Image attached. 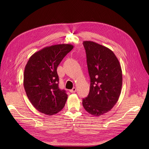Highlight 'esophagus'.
<instances>
[{
	"label": "esophagus",
	"instance_id": "1",
	"mask_svg": "<svg viewBox=\"0 0 149 149\" xmlns=\"http://www.w3.org/2000/svg\"><path fill=\"white\" fill-rule=\"evenodd\" d=\"M70 92H71V93H74V92H76V88H73L72 89L70 90Z\"/></svg>",
	"mask_w": 149,
	"mask_h": 149
}]
</instances>
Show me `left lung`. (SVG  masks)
Segmentation results:
<instances>
[{"mask_svg":"<svg viewBox=\"0 0 149 149\" xmlns=\"http://www.w3.org/2000/svg\"><path fill=\"white\" fill-rule=\"evenodd\" d=\"M83 43L91 85L89 94L82 103L89 113L98 116L111 111L119 99L123 82L121 68L115 54L107 47L91 41Z\"/></svg>","mask_w":149,"mask_h":149,"instance_id":"8db88e82","label":"left lung"}]
</instances>
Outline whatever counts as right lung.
<instances>
[{
  "instance_id": "add662e5",
  "label": "right lung",
  "mask_w": 149,
  "mask_h": 149,
  "mask_svg": "<svg viewBox=\"0 0 149 149\" xmlns=\"http://www.w3.org/2000/svg\"><path fill=\"white\" fill-rule=\"evenodd\" d=\"M73 48L70 44L46 47L34 53L27 62L23 75L24 88L31 104L42 113L56 114L65 105L68 95L58 88L57 69Z\"/></svg>"
}]
</instances>
